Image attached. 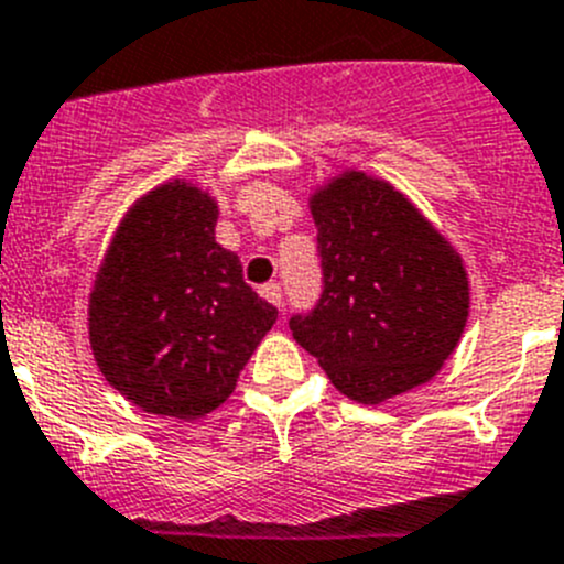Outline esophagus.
Masks as SVG:
<instances>
[{
	"instance_id": "esophagus-1",
	"label": "esophagus",
	"mask_w": 564,
	"mask_h": 564,
	"mask_svg": "<svg viewBox=\"0 0 564 564\" xmlns=\"http://www.w3.org/2000/svg\"><path fill=\"white\" fill-rule=\"evenodd\" d=\"M262 299H268L271 304H276V307H282V285L279 282H268V285H262Z\"/></svg>"
}]
</instances>
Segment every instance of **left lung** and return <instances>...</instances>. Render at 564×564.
Returning <instances> with one entry per match:
<instances>
[{
    "mask_svg": "<svg viewBox=\"0 0 564 564\" xmlns=\"http://www.w3.org/2000/svg\"><path fill=\"white\" fill-rule=\"evenodd\" d=\"M324 291L293 338L335 389L380 405L427 383L469 316L464 260L400 189L346 170L310 198Z\"/></svg>",
    "mask_w": 564,
    "mask_h": 564,
    "instance_id": "left-lung-1",
    "label": "left lung"
}]
</instances>
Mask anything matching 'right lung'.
Returning <instances> with one entry per match:
<instances>
[{"label":"right lung","instance_id":"add662e5","mask_svg":"<svg viewBox=\"0 0 564 564\" xmlns=\"http://www.w3.org/2000/svg\"><path fill=\"white\" fill-rule=\"evenodd\" d=\"M218 204L167 181L126 212L89 293V344L102 377L148 413L200 420L229 400L276 307L215 242Z\"/></svg>","mask_w":564,"mask_h":564}]
</instances>
